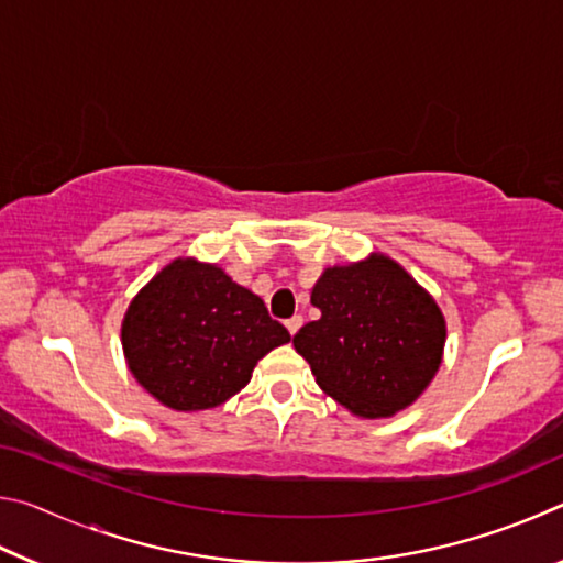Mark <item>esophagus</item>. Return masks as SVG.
Listing matches in <instances>:
<instances>
[{
  "mask_svg": "<svg viewBox=\"0 0 563 563\" xmlns=\"http://www.w3.org/2000/svg\"><path fill=\"white\" fill-rule=\"evenodd\" d=\"M285 328H288L290 335H295L302 328V316H292L290 320H285Z\"/></svg>",
  "mask_w": 563,
  "mask_h": 563,
  "instance_id": "34e87169",
  "label": "esophagus"
}]
</instances>
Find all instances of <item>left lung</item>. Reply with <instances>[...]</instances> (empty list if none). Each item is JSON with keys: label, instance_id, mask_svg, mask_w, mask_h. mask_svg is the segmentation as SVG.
I'll return each instance as SVG.
<instances>
[{"label": "left lung", "instance_id": "1", "mask_svg": "<svg viewBox=\"0 0 563 563\" xmlns=\"http://www.w3.org/2000/svg\"><path fill=\"white\" fill-rule=\"evenodd\" d=\"M320 318L292 338L325 395L362 419L393 417L442 365L440 305L385 253L332 265L312 288Z\"/></svg>", "mask_w": 563, "mask_h": 563}]
</instances>
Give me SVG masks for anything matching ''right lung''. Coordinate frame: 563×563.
Masks as SVG:
<instances>
[{"mask_svg": "<svg viewBox=\"0 0 563 563\" xmlns=\"http://www.w3.org/2000/svg\"><path fill=\"white\" fill-rule=\"evenodd\" d=\"M290 332L221 265L176 258L129 302L123 357L136 383L176 412L223 405Z\"/></svg>", "mask_w": 563, "mask_h": 563, "instance_id": "1", "label": "right lung"}]
</instances>
